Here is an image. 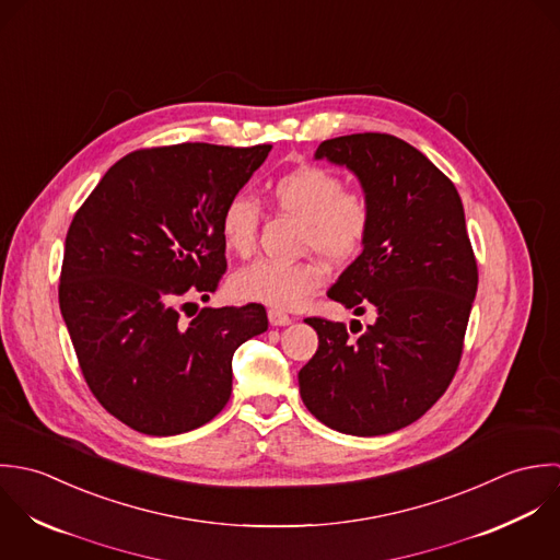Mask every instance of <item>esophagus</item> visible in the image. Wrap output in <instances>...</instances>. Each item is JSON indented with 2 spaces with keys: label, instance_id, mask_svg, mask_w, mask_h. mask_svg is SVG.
Listing matches in <instances>:
<instances>
[{
  "label": "esophagus",
  "instance_id": "1",
  "mask_svg": "<svg viewBox=\"0 0 560 560\" xmlns=\"http://www.w3.org/2000/svg\"><path fill=\"white\" fill-rule=\"evenodd\" d=\"M268 320L272 327H288L292 325V318L281 310H268Z\"/></svg>",
  "mask_w": 560,
  "mask_h": 560
}]
</instances>
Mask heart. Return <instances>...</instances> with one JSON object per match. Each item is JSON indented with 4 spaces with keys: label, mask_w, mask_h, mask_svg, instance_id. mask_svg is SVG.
<instances>
[{
    "label": "heart",
    "mask_w": 560,
    "mask_h": 560,
    "mask_svg": "<svg viewBox=\"0 0 560 560\" xmlns=\"http://www.w3.org/2000/svg\"><path fill=\"white\" fill-rule=\"evenodd\" d=\"M272 206L305 223L303 244L331 261L354 259L370 235L372 210L363 195L346 190L343 182L327 168L303 166L281 175L270 186ZM261 223L259 203L246 195H235L221 212L224 246L240 257H248L257 244ZM325 281V268L314 261L259 259L237 270L229 290L240 301L264 303L279 310L299 307Z\"/></svg>",
    "instance_id": "1"
}]
</instances>
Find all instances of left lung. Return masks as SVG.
I'll return each mask as SVG.
<instances>
[{
	"instance_id": "left-lung-1",
	"label": "left lung",
	"mask_w": 560,
	"mask_h": 560,
	"mask_svg": "<svg viewBox=\"0 0 560 560\" xmlns=\"http://www.w3.org/2000/svg\"><path fill=\"white\" fill-rule=\"evenodd\" d=\"M323 158L357 175L372 210L368 242L329 299L376 320L359 337L343 323L305 320L318 350L299 372L301 398L334 431L387 435L422 418L458 368L476 257L454 184L409 142L350 133L325 140Z\"/></svg>"
}]
</instances>
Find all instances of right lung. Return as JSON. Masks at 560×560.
<instances>
[{
  "mask_svg": "<svg viewBox=\"0 0 560 560\" xmlns=\"http://www.w3.org/2000/svg\"><path fill=\"white\" fill-rule=\"evenodd\" d=\"M270 149L182 142L133 151L73 217L60 312L93 396L138 433L168 438L208 424L231 396L233 352L268 329L259 303L203 307L190 323L177 305L219 288L221 212Z\"/></svg>",
  "mask_w": 560,
  "mask_h": 560,
  "instance_id": "add662e5",
  "label": "right lung"
}]
</instances>
